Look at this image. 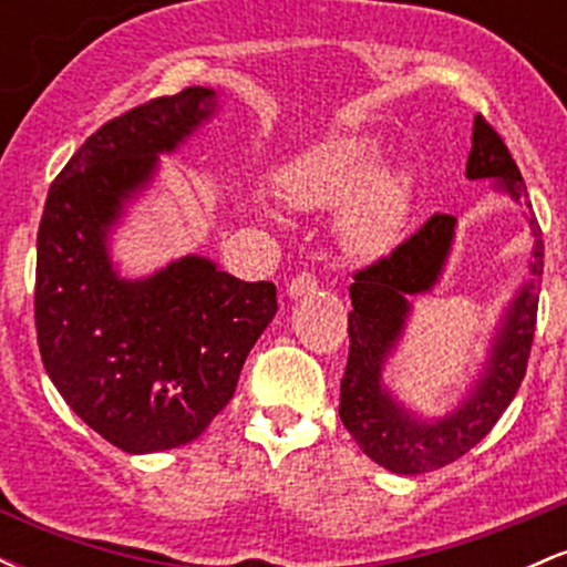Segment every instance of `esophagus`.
Returning a JSON list of instances; mask_svg holds the SVG:
<instances>
[{
	"instance_id": "obj_1",
	"label": "esophagus",
	"mask_w": 567,
	"mask_h": 567,
	"mask_svg": "<svg viewBox=\"0 0 567 567\" xmlns=\"http://www.w3.org/2000/svg\"><path fill=\"white\" fill-rule=\"evenodd\" d=\"M317 288H320V279H317L315 271H298V275L292 277L288 292L290 298H301L306 292H315Z\"/></svg>"
}]
</instances>
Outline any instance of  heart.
Here are the masks:
<instances>
[{
    "mask_svg": "<svg viewBox=\"0 0 567 567\" xmlns=\"http://www.w3.org/2000/svg\"><path fill=\"white\" fill-rule=\"evenodd\" d=\"M381 143L373 135L349 133L320 143L282 175V194L292 207H330L353 194L341 218L351 250L375 252L392 243L408 207V181L402 173H375Z\"/></svg>",
    "mask_w": 567,
    "mask_h": 567,
    "instance_id": "1",
    "label": "heart"
}]
</instances>
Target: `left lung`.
I'll list each match as a JSON object with an SVG mask.
<instances>
[{
	"label": "left lung",
	"instance_id": "left-lung-1",
	"mask_svg": "<svg viewBox=\"0 0 567 567\" xmlns=\"http://www.w3.org/2000/svg\"><path fill=\"white\" fill-rule=\"evenodd\" d=\"M470 178H498V186L512 199H525L528 188L519 175L509 148L483 114L474 120L472 152L466 159ZM528 220L536 245H533V279L514 298L504 328L493 343L491 362L470 400L455 413L426 424L396 408L392 396L381 389V365L400 341L408 298L432 290L437 282L447 250L453 243L455 218L434 213L419 231L402 239L389 256L354 271L349 285V360L341 379L343 426L375 464L396 474H424L453 464L470 453L480 440L496 426L525 379L528 357L536 333L538 315V277L544 275V239L542 226L528 205Z\"/></svg>",
	"mask_w": 567,
	"mask_h": 567
}]
</instances>
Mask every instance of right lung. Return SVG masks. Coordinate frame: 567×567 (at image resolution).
I'll use <instances>...</instances> for the list:
<instances>
[{"label": "right lung", "instance_id": "obj_1", "mask_svg": "<svg viewBox=\"0 0 567 567\" xmlns=\"http://www.w3.org/2000/svg\"><path fill=\"white\" fill-rule=\"evenodd\" d=\"M186 87L101 125L58 173L37 234L34 320L44 370L69 408L125 453L197 440L229 405L252 343L277 315L275 282H243L186 256L120 279L106 234L125 199L213 112Z\"/></svg>", "mask_w": 567, "mask_h": 567}]
</instances>
